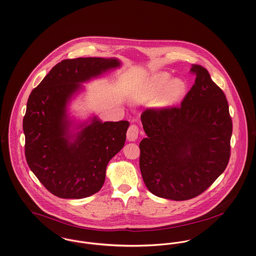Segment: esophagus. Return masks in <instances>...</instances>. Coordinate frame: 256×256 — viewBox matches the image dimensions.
<instances>
[{"label":"esophagus","instance_id":"1","mask_svg":"<svg viewBox=\"0 0 256 256\" xmlns=\"http://www.w3.org/2000/svg\"><path fill=\"white\" fill-rule=\"evenodd\" d=\"M139 137V127L137 125H130L127 131V140L130 142H135Z\"/></svg>","mask_w":256,"mask_h":256}]
</instances>
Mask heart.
I'll return each instance as SVG.
<instances>
[{"mask_svg": "<svg viewBox=\"0 0 256 256\" xmlns=\"http://www.w3.org/2000/svg\"><path fill=\"white\" fill-rule=\"evenodd\" d=\"M171 75L167 72H162L156 75L150 81V92L152 94L162 92L158 98V104L162 108H168L176 104L186 92V84L179 78L172 80Z\"/></svg>", "mask_w": 256, "mask_h": 256, "instance_id": "heart-1", "label": "heart"}]
</instances>
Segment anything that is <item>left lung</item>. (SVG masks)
I'll return each instance as SVG.
<instances>
[{
  "mask_svg": "<svg viewBox=\"0 0 256 256\" xmlns=\"http://www.w3.org/2000/svg\"><path fill=\"white\" fill-rule=\"evenodd\" d=\"M194 84L180 106L146 108L140 116L146 138L140 142V169L156 196L186 200L208 188L231 154L232 118L224 92L208 71L194 64Z\"/></svg>",
  "mask_w": 256,
  "mask_h": 256,
  "instance_id": "obj_1",
  "label": "left lung"
}]
</instances>
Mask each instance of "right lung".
I'll list each match as a JSON object with an SVG mask.
<instances>
[{"mask_svg":"<svg viewBox=\"0 0 256 256\" xmlns=\"http://www.w3.org/2000/svg\"><path fill=\"white\" fill-rule=\"evenodd\" d=\"M120 66L116 58H78L54 66L31 92L24 117L26 162L38 180L62 198H83L104 183L110 160L124 146L129 122L78 125L72 134L66 106L89 81Z\"/></svg>","mask_w":256,"mask_h":256,"instance_id":"obj_1","label":"right lung"}]
</instances>
